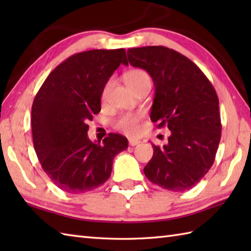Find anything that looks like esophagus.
Masks as SVG:
<instances>
[{
    "mask_svg": "<svg viewBox=\"0 0 251 251\" xmlns=\"http://www.w3.org/2000/svg\"><path fill=\"white\" fill-rule=\"evenodd\" d=\"M128 142H129V146H131V147H135V146H138L140 143V140H138V139H130L128 140Z\"/></svg>",
    "mask_w": 251,
    "mask_h": 251,
    "instance_id": "34e87169",
    "label": "esophagus"
}]
</instances>
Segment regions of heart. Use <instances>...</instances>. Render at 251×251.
<instances>
[{
  "mask_svg": "<svg viewBox=\"0 0 251 251\" xmlns=\"http://www.w3.org/2000/svg\"><path fill=\"white\" fill-rule=\"evenodd\" d=\"M125 83L131 90H134L137 86L140 84L145 83L147 81H150V76L149 74L142 70V69H131L125 74L124 76ZM111 86V82L105 84V86L102 90V95H101V99L104 101L108 96V92ZM139 122H140V115L134 114V113H126L120 116L115 122V128L124 132L126 135H136L139 131Z\"/></svg>",
  "mask_w": 251,
  "mask_h": 251,
  "instance_id": "b5f03b06",
  "label": "heart"
}]
</instances>
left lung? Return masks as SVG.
<instances>
[{"instance_id": "obj_1", "label": "left lung", "mask_w": 251, "mask_h": 251, "mask_svg": "<svg viewBox=\"0 0 251 251\" xmlns=\"http://www.w3.org/2000/svg\"><path fill=\"white\" fill-rule=\"evenodd\" d=\"M131 66L150 74L155 96L151 121L170 130L167 145H153L146 177L174 192L193 188L215 162L221 138L219 99L209 79L189 58L165 46L127 50Z\"/></svg>"}]
</instances>
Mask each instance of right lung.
Masks as SVG:
<instances>
[{
	"mask_svg": "<svg viewBox=\"0 0 251 251\" xmlns=\"http://www.w3.org/2000/svg\"><path fill=\"white\" fill-rule=\"evenodd\" d=\"M121 63L128 65L124 49L78 52L56 67L35 96L34 150L46 175L67 193H85L103 184L114 156L128 148L120 134H109L102 145L87 136V122L100 112L102 90Z\"/></svg>",
	"mask_w": 251,
	"mask_h": 251,
	"instance_id": "right-lung-1",
	"label": "right lung"
}]
</instances>
